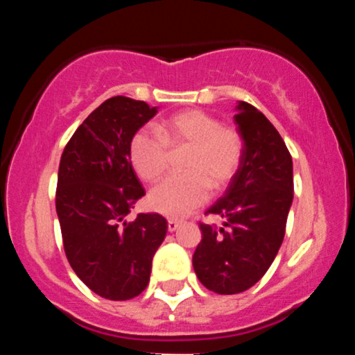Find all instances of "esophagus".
<instances>
[{
    "label": "esophagus",
    "mask_w": 355,
    "mask_h": 355,
    "mask_svg": "<svg viewBox=\"0 0 355 355\" xmlns=\"http://www.w3.org/2000/svg\"><path fill=\"white\" fill-rule=\"evenodd\" d=\"M178 227H180V222H178V220H175V218L168 220V232H175Z\"/></svg>",
    "instance_id": "obj_1"
}]
</instances>
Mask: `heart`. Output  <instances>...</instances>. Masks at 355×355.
I'll return each mask as SVG.
<instances>
[{
    "label": "heart",
    "instance_id": "1",
    "mask_svg": "<svg viewBox=\"0 0 355 355\" xmlns=\"http://www.w3.org/2000/svg\"><path fill=\"white\" fill-rule=\"evenodd\" d=\"M185 173L166 178L150 191L148 203L155 211L180 218L209 200L210 189L223 191L237 177L243 158V138L237 128L203 110L175 113L162 123L160 135L141 128L130 140V160L144 182L164 177L172 152H185Z\"/></svg>",
    "mask_w": 355,
    "mask_h": 355
}]
</instances>
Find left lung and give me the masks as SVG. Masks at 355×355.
I'll list each match as a JSON object with an SVG mask.
<instances>
[{
  "mask_svg": "<svg viewBox=\"0 0 355 355\" xmlns=\"http://www.w3.org/2000/svg\"><path fill=\"white\" fill-rule=\"evenodd\" d=\"M243 158L225 195L205 215H218L223 227L200 222L195 248L198 280L215 294L247 291L274 262L285 235L294 198L292 157L275 126L247 101L237 105Z\"/></svg>",
  "mask_w": 355,
  "mask_h": 355,
  "instance_id": "1",
  "label": "left lung"
}]
</instances>
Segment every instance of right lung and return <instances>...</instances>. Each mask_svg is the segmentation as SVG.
I'll return each mask as SVG.
<instances>
[{"instance_id":"right-lung-1","label":"right lung","mask_w":355,"mask_h":355,"mask_svg":"<svg viewBox=\"0 0 355 355\" xmlns=\"http://www.w3.org/2000/svg\"><path fill=\"white\" fill-rule=\"evenodd\" d=\"M157 108L128 96L105 100L73 133L60 160L56 214L64 254L81 282L110 300H128L148 285L166 220L138 214L145 195L130 162V140Z\"/></svg>"}]
</instances>
